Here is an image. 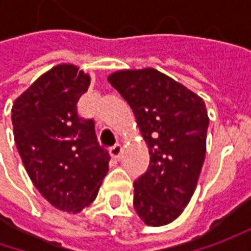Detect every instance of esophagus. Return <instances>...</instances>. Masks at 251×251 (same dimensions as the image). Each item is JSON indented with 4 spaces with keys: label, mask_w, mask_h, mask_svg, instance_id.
Instances as JSON below:
<instances>
[{
    "label": "esophagus",
    "mask_w": 251,
    "mask_h": 251,
    "mask_svg": "<svg viewBox=\"0 0 251 251\" xmlns=\"http://www.w3.org/2000/svg\"><path fill=\"white\" fill-rule=\"evenodd\" d=\"M121 153H123V147H121L120 144H114V145L110 148V155L113 156V158L120 159Z\"/></svg>",
    "instance_id": "obj_1"
}]
</instances>
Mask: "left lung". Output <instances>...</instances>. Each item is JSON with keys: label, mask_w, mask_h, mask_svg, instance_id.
<instances>
[{"label": "left lung", "mask_w": 251, "mask_h": 251, "mask_svg": "<svg viewBox=\"0 0 251 251\" xmlns=\"http://www.w3.org/2000/svg\"><path fill=\"white\" fill-rule=\"evenodd\" d=\"M135 114L150 166L134 181V208L148 226L173 222L187 207L205 159L209 119L204 100L153 68L107 78Z\"/></svg>", "instance_id": "obj_1"}]
</instances>
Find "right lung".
I'll return each mask as SVG.
<instances>
[{
    "label": "right lung",
    "mask_w": 251,
    "mask_h": 251,
    "mask_svg": "<svg viewBox=\"0 0 251 251\" xmlns=\"http://www.w3.org/2000/svg\"><path fill=\"white\" fill-rule=\"evenodd\" d=\"M91 76L60 64L15 100V144L34 187L53 207L76 214L98 196L110 155L99 145L95 121L78 114Z\"/></svg>",
    "instance_id": "right-lung-1"
}]
</instances>
